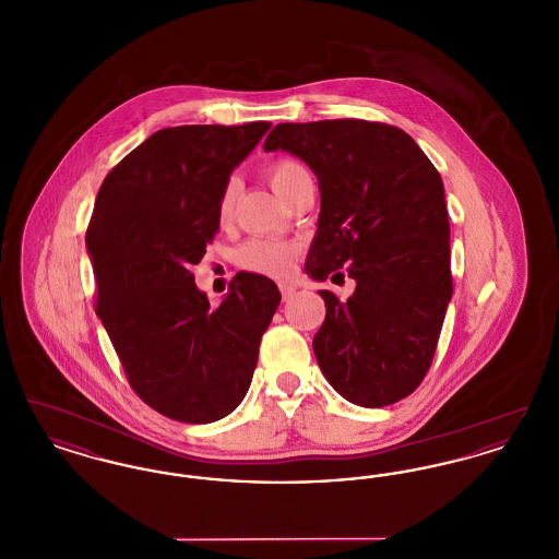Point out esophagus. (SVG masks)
Here are the masks:
<instances>
[{
  "mask_svg": "<svg viewBox=\"0 0 559 559\" xmlns=\"http://www.w3.org/2000/svg\"><path fill=\"white\" fill-rule=\"evenodd\" d=\"M293 293H295V287H292V285H281V295H283L285 301L292 299Z\"/></svg>",
  "mask_w": 559,
  "mask_h": 559,
  "instance_id": "obj_1",
  "label": "esophagus"
}]
</instances>
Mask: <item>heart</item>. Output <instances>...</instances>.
I'll list each match as a JSON object with an SVG mask.
<instances>
[{
	"instance_id": "obj_1",
	"label": "heart",
	"mask_w": 559,
	"mask_h": 559,
	"mask_svg": "<svg viewBox=\"0 0 559 559\" xmlns=\"http://www.w3.org/2000/svg\"><path fill=\"white\" fill-rule=\"evenodd\" d=\"M267 182L274 188V192L289 203L293 192L297 187L310 178L308 167L301 160L292 159V157H283L270 163L266 171ZM237 197H239V182L235 178H230L219 194V203H217V215L219 222H230L235 215L237 207ZM295 245L281 239H251L240 247L239 264L255 272V274H266V276H285L289 274L295 260Z\"/></svg>"
}]
</instances>
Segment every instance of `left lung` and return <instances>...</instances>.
Returning a JSON list of instances; mask_svg holds the SVG:
<instances>
[{"mask_svg": "<svg viewBox=\"0 0 559 559\" xmlns=\"http://www.w3.org/2000/svg\"><path fill=\"white\" fill-rule=\"evenodd\" d=\"M264 148L297 155L319 178L306 272L356 281L347 299L320 292L326 317L312 342L320 371L358 406L406 399L431 367L452 297L438 169L408 133L365 119L278 123Z\"/></svg>", "mask_w": 559, "mask_h": 559, "instance_id": "1", "label": "left lung"}]
</instances>
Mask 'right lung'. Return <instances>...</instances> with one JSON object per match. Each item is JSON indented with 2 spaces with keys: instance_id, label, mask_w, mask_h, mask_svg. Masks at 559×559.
<instances>
[{
  "instance_id": "right-lung-1",
  "label": "right lung",
  "mask_w": 559,
  "mask_h": 559,
  "mask_svg": "<svg viewBox=\"0 0 559 559\" xmlns=\"http://www.w3.org/2000/svg\"><path fill=\"white\" fill-rule=\"evenodd\" d=\"M267 128L153 133L108 171L87 224L96 314L126 377L151 408L182 424H212L239 406L281 304L270 278L239 272L212 308L192 274L219 230L222 188Z\"/></svg>"
}]
</instances>
